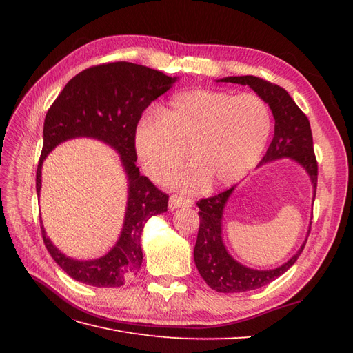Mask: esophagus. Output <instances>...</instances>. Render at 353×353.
Instances as JSON below:
<instances>
[{"label": "esophagus", "instance_id": "obj_1", "mask_svg": "<svg viewBox=\"0 0 353 353\" xmlns=\"http://www.w3.org/2000/svg\"><path fill=\"white\" fill-rule=\"evenodd\" d=\"M183 206H193V200L188 199V197H183V196H170L169 199V209L174 210L178 208H183Z\"/></svg>", "mask_w": 353, "mask_h": 353}]
</instances>
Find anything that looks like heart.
<instances>
[{"mask_svg":"<svg viewBox=\"0 0 353 353\" xmlns=\"http://www.w3.org/2000/svg\"><path fill=\"white\" fill-rule=\"evenodd\" d=\"M272 131L268 104L252 94L191 90L147 114L135 130V148L154 179L193 165L175 179L181 188L228 187L258 165Z\"/></svg>","mask_w":353,"mask_h":353,"instance_id":"heart-1","label":"heart"}]
</instances>
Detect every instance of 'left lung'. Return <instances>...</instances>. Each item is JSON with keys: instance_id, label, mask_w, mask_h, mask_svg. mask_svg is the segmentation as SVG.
I'll return each mask as SVG.
<instances>
[{"instance_id": "obj_1", "label": "left lung", "mask_w": 353, "mask_h": 353, "mask_svg": "<svg viewBox=\"0 0 353 353\" xmlns=\"http://www.w3.org/2000/svg\"><path fill=\"white\" fill-rule=\"evenodd\" d=\"M221 82L249 85L265 103H268L275 119L274 138L259 165L272 162L276 159L292 157L297 163H301L311 176L315 199L318 162L314 153L311 123H309L306 114L297 108L293 99L280 85H275L262 78L248 74V77L222 78ZM232 190L234 187L222 191L216 196L197 201L200 225L194 245V262L203 280L210 288L219 293H241L270 284L290 268L303 252L306 244H302V248L297 250L290 261L270 271L250 270L234 261L228 254L221 237L222 212Z\"/></svg>"}]
</instances>
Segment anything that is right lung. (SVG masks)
<instances>
[{
  "instance_id": "obj_1",
  "label": "right lung",
  "mask_w": 353,
  "mask_h": 353,
  "mask_svg": "<svg viewBox=\"0 0 353 353\" xmlns=\"http://www.w3.org/2000/svg\"><path fill=\"white\" fill-rule=\"evenodd\" d=\"M175 79L134 63H103L73 77L48 109L37 168L38 196L44 159L57 144L77 137L97 138L112 145L121 154L130 183L122 234L114 248L100 259L68 258L52 245L41 225L42 240L51 258L73 280L94 287H121L140 271L144 223L168 210L169 196L140 175L135 166V130L143 112L172 87Z\"/></svg>"
}]
</instances>
